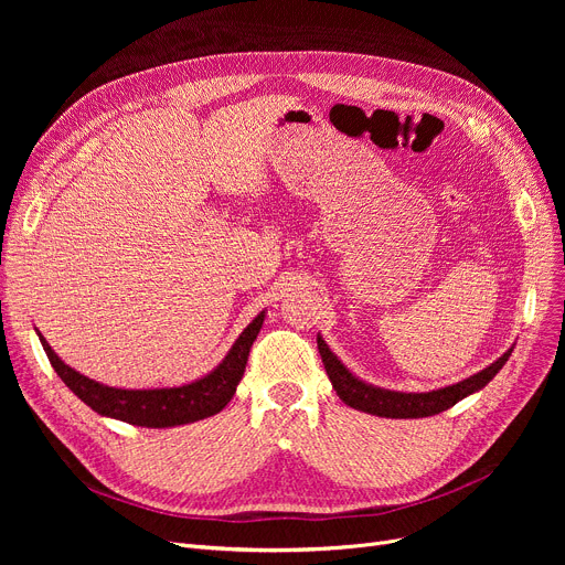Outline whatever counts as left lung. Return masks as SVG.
<instances>
[{
	"mask_svg": "<svg viewBox=\"0 0 565 565\" xmlns=\"http://www.w3.org/2000/svg\"><path fill=\"white\" fill-rule=\"evenodd\" d=\"M318 352L322 358L324 371H328V375H330V382H332L337 396L345 405L360 409V412H366V414H375V417L424 419V417H433V414L449 409L458 401L483 390L486 384L501 371V366L509 362L513 348L503 352L501 358L497 362H492L488 369L469 375L467 380H460V382L449 384V387H441V390L422 392V394L382 390V387H375V384L360 380L358 375L350 373L343 366V362L330 350V345L324 343V339L320 334H318Z\"/></svg>",
	"mask_w": 565,
	"mask_h": 565,
	"instance_id": "1",
	"label": "left lung"
}]
</instances>
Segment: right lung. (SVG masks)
<instances>
[{
    "label": "right lung",
    "mask_w": 565,
    "mask_h": 565,
    "mask_svg": "<svg viewBox=\"0 0 565 565\" xmlns=\"http://www.w3.org/2000/svg\"><path fill=\"white\" fill-rule=\"evenodd\" d=\"M263 320L265 311H260L247 324L243 334L235 339L226 352V358L211 373H205L194 382L181 384V387L162 390H116L109 387V384H100L58 360V354L50 348L41 332L39 339L56 375L66 382V387L79 401L103 414V417L143 428H173L213 417V414L226 407L235 394V387L243 380L249 350L263 328Z\"/></svg>",
    "instance_id": "1"
}]
</instances>
